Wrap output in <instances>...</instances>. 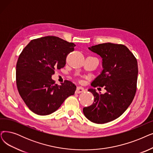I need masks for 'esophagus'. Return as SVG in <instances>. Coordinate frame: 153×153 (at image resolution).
Here are the masks:
<instances>
[{"label": "esophagus", "mask_w": 153, "mask_h": 153, "mask_svg": "<svg viewBox=\"0 0 153 153\" xmlns=\"http://www.w3.org/2000/svg\"><path fill=\"white\" fill-rule=\"evenodd\" d=\"M84 91H85V89L84 88L81 87V86H78V87H77L76 93V94H80V93H82Z\"/></svg>", "instance_id": "1"}]
</instances>
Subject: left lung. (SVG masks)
Listing matches in <instances>:
<instances>
[{
  "mask_svg": "<svg viewBox=\"0 0 153 153\" xmlns=\"http://www.w3.org/2000/svg\"><path fill=\"white\" fill-rule=\"evenodd\" d=\"M89 49L102 57L103 68L91 85L104 87L106 92L102 94L94 89H89L94 101L91 105L83 108V112L91 122L104 124L121 116L133 100L137 88V62L123 44L108 42L93 45Z\"/></svg>",
  "mask_w": 153,
  "mask_h": 153,
  "instance_id": "1",
  "label": "left lung"
}]
</instances>
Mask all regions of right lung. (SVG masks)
<instances>
[{
	"label": "right lung",
	"instance_id": "obj_1",
	"mask_svg": "<svg viewBox=\"0 0 153 153\" xmlns=\"http://www.w3.org/2000/svg\"><path fill=\"white\" fill-rule=\"evenodd\" d=\"M76 45L56 36L33 39L19 55L16 84L20 96L30 111L45 116L57 111L76 86L65 80L61 85L52 79L56 69L65 65L66 57Z\"/></svg>",
	"mask_w": 153,
	"mask_h": 153
}]
</instances>
